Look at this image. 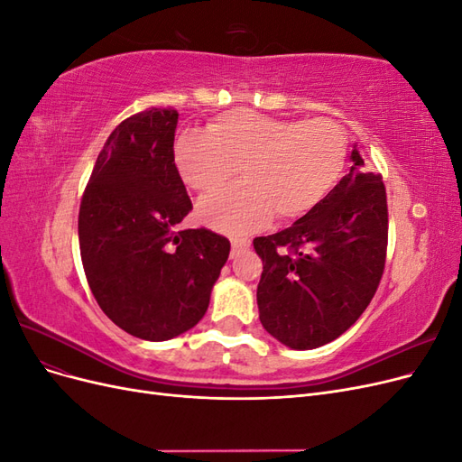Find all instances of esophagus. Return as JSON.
Masks as SVG:
<instances>
[{
    "label": "esophagus",
    "instance_id": "1",
    "mask_svg": "<svg viewBox=\"0 0 462 462\" xmlns=\"http://www.w3.org/2000/svg\"><path fill=\"white\" fill-rule=\"evenodd\" d=\"M250 246V241L248 239H231V258H236L241 253H245V250Z\"/></svg>",
    "mask_w": 462,
    "mask_h": 462
}]
</instances>
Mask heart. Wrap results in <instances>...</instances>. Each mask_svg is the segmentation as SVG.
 <instances>
[{
  "instance_id": "1",
  "label": "heart",
  "mask_w": 462,
  "mask_h": 462,
  "mask_svg": "<svg viewBox=\"0 0 462 462\" xmlns=\"http://www.w3.org/2000/svg\"><path fill=\"white\" fill-rule=\"evenodd\" d=\"M346 133L331 119L291 121L231 109L206 133H183L173 158L183 183L200 194L226 189L243 171L245 183L200 204L206 226L241 235L263 227L275 214L295 221L328 199L343 177Z\"/></svg>"
}]
</instances>
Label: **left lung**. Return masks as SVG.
I'll list each match as a JSON object with an SVG mask.
<instances>
[{"mask_svg": "<svg viewBox=\"0 0 462 462\" xmlns=\"http://www.w3.org/2000/svg\"><path fill=\"white\" fill-rule=\"evenodd\" d=\"M353 167L328 199L291 227L256 236L263 272L260 321L277 341L309 351L337 339L374 299L387 254V194L382 175Z\"/></svg>", "mask_w": 462, "mask_h": 462, "instance_id": "obj_1", "label": "left lung"}]
</instances>
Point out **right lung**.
Listing matches in <instances>:
<instances>
[{
    "mask_svg": "<svg viewBox=\"0 0 462 462\" xmlns=\"http://www.w3.org/2000/svg\"><path fill=\"white\" fill-rule=\"evenodd\" d=\"M177 119L173 107H148L121 121L79 209L82 268L96 302L146 341L199 324L231 250L206 227L179 229L192 202L173 158Z\"/></svg>",
    "mask_w": 462,
    "mask_h": 462,
    "instance_id": "add662e5",
    "label": "right lung"
}]
</instances>
